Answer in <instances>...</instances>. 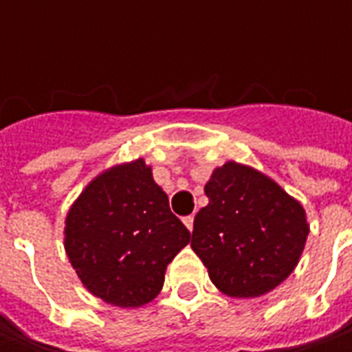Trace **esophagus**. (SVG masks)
Here are the masks:
<instances>
[{"label":"esophagus","mask_w":352,"mask_h":352,"mask_svg":"<svg viewBox=\"0 0 352 352\" xmlns=\"http://www.w3.org/2000/svg\"><path fill=\"white\" fill-rule=\"evenodd\" d=\"M182 221H184V225H186V227L190 229V231L194 229V215H188V217H184Z\"/></svg>","instance_id":"34e87169"}]
</instances>
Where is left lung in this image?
<instances>
[{
    "label": "left lung",
    "mask_w": 352,
    "mask_h": 352,
    "mask_svg": "<svg viewBox=\"0 0 352 352\" xmlns=\"http://www.w3.org/2000/svg\"><path fill=\"white\" fill-rule=\"evenodd\" d=\"M204 190L210 204L194 219L192 249L215 288L231 298L274 290L304 252V206L266 174L235 160L213 170Z\"/></svg>",
    "instance_id": "obj_1"
}]
</instances>
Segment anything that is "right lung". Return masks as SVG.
I'll list each match as a JSON object with an SVG mask.
<instances>
[{"label":"right lung","mask_w":352,"mask_h":352,"mask_svg":"<svg viewBox=\"0 0 352 352\" xmlns=\"http://www.w3.org/2000/svg\"><path fill=\"white\" fill-rule=\"evenodd\" d=\"M64 223V249L80 282L117 307L153 302L166 266L192 236L142 158L98 174Z\"/></svg>","instance_id":"obj_1"}]
</instances>
